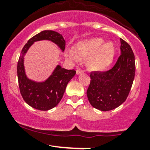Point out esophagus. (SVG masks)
<instances>
[{"instance_id": "esophagus-1", "label": "esophagus", "mask_w": 150, "mask_h": 150, "mask_svg": "<svg viewBox=\"0 0 150 150\" xmlns=\"http://www.w3.org/2000/svg\"><path fill=\"white\" fill-rule=\"evenodd\" d=\"M83 72H84V71L83 70V69H80V68L77 69V70H76V73L78 74V75H79V74H81V73H83Z\"/></svg>"}]
</instances>
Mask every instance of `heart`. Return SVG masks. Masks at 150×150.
<instances>
[{
	"mask_svg": "<svg viewBox=\"0 0 150 150\" xmlns=\"http://www.w3.org/2000/svg\"><path fill=\"white\" fill-rule=\"evenodd\" d=\"M73 51H68L67 57L73 62L86 59V65L93 71L107 69L113 61L115 47L112 42H104L100 38L86 39L77 43Z\"/></svg>",
	"mask_w": 150,
	"mask_h": 150,
	"instance_id": "1",
	"label": "heart"
}]
</instances>
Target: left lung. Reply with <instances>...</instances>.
<instances>
[{
  "label": "left lung",
  "mask_w": 150,
  "mask_h": 150,
  "mask_svg": "<svg viewBox=\"0 0 150 150\" xmlns=\"http://www.w3.org/2000/svg\"><path fill=\"white\" fill-rule=\"evenodd\" d=\"M120 55L105 72H91L87 97L94 108L109 111L126 100L135 76V57L131 46L120 38Z\"/></svg>",
  "instance_id": "1"
}]
</instances>
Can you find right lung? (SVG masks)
I'll use <instances>...</instances> for the list:
<instances>
[{"label": "right lung", "instance_id": "1", "mask_svg": "<svg viewBox=\"0 0 150 150\" xmlns=\"http://www.w3.org/2000/svg\"><path fill=\"white\" fill-rule=\"evenodd\" d=\"M49 40L58 45L62 51L65 48V40L59 33L53 30H44L28 40L21 52L17 63V77L19 88L24 100L30 107L39 110H51L57 105L61 99L69 81L75 76V69H66L59 65L52 75L43 83L31 81L26 77L24 69V56L35 41Z\"/></svg>", "mask_w": 150, "mask_h": 150}]
</instances>
